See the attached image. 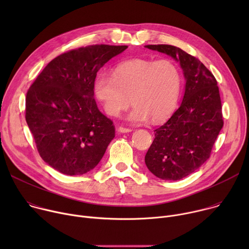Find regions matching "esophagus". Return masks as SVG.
Here are the masks:
<instances>
[{
  "label": "esophagus",
  "mask_w": 249,
  "mask_h": 249,
  "mask_svg": "<svg viewBox=\"0 0 249 249\" xmlns=\"http://www.w3.org/2000/svg\"><path fill=\"white\" fill-rule=\"evenodd\" d=\"M118 132H119V133H129V132H132V129H130V128H125V127L120 126V127L118 128Z\"/></svg>",
  "instance_id": "34e87169"
}]
</instances>
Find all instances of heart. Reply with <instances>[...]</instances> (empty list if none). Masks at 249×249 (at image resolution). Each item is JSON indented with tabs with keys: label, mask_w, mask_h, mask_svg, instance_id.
<instances>
[{
	"label": "heart",
	"mask_w": 249,
	"mask_h": 249,
	"mask_svg": "<svg viewBox=\"0 0 249 249\" xmlns=\"http://www.w3.org/2000/svg\"><path fill=\"white\" fill-rule=\"evenodd\" d=\"M112 76L98 74L93 93L105 113L118 116L131 102L126 120L141 124L150 118L160 122L175 109L181 89L179 69L170 60L132 59L119 63Z\"/></svg>",
	"instance_id": "heart-1"
}]
</instances>
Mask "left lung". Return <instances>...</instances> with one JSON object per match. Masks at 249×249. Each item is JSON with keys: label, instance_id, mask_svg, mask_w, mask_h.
Listing matches in <instances>:
<instances>
[{"label": "left lung", "instance_id": "8db88e82", "mask_svg": "<svg viewBox=\"0 0 249 249\" xmlns=\"http://www.w3.org/2000/svg\"><path fill=\"white\" fill-rule=\"evenodd\" d=\"M178 62L185 79L182 102L155 130L145 157L148 169L163 180H179L209 158L223 128L222 102L215 77L197 58L171 45H146Z\"/></svg>", "mask_w": 249, "mask_h": 249}]
</instances>
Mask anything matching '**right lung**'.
Wrapping results in <instances>:
<instances>
[{"instance_id":"1","label":"right lung","mask_w":249,"mask_h":249,"mask_svg":"<svg viewBox=\"0 0 249 249\" xmlns=\"http://www.w3.org/2000/svg\"><path fill=\"white\" fill-rule=\"evenodd\" d=\"M128 46L91 45L53 59L29 88L25 120L42 160L67 175L93 169L115 137L93 98L101 67Z\"/></svg>"}]
</instances>
